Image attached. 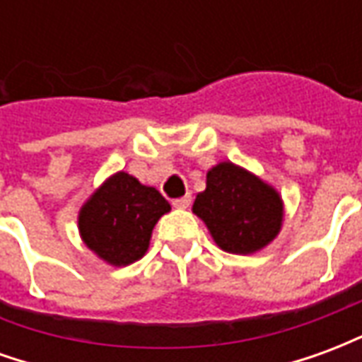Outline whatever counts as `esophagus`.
Instances as JSON below:
<instances>
[{"label":"esophagus","mask_w":362,"mask_h":362,"mask_svg":"<svg viewBox=\"0 0 362 362\" xmlns=\"http://www.w3.org/2000/svg\"><path fill=\"white\" fill-rule=\"evenodd\" d=\"M189 204H192V197L189 196L178 197V199H174L173 202V205L176 209H186V207H189Z\"/></svg>","instance_id":"34e87169"}]
</instances>
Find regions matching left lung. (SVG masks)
Masks as SVG:
<instances>
[{
  "label": "left lung",
  "mask_w": 362,
  "mask_h": 362,
  "mask_svg": "<svg viewBox=\"0 0 362 362\" xmlns=\"http://www.w3.org/2000/svg\"><path fill=\"white\" fill-rule=\"evenodd\" d=\"M207 186L192 211L204 221L221 250L254 254L266 248L283 225L279 192L233 163H219L207 173Z\"/></svg>",
  "instance_id": "8db88e82"
}]
</instances>
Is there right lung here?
<instances>
[{"label":"right lung","instance_id":"right-lung-1","mask_svg":"<svg viewBox=\"0 0 362 362\" xmlns=\"http://www.w3.org/2000/svg\"><path fill=\"white\" fill-rule=\"evenodd\" d=\"M170 211L158 189L127 173L112 174L83 204L79 233L87 248L110 266H129L145 256L157 221Z\"/></svg>","mask_w":362,"mask_h":362}]
</instances>
